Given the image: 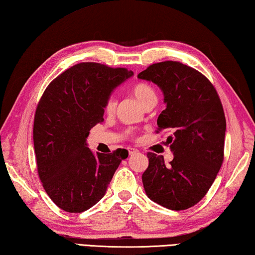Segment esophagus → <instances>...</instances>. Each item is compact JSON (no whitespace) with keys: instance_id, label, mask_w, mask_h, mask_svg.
Wrapping results in <instances>:
<instances>
[{"instance_id":"esophagus-1","label":"esophagus","mask_w":255,"mask_h":255,"mask_svg":"<svg viewBox=\"0 0 255 255\" xmlns=\"http://www.w3.org/2000/svg\"><path fill=\"white\" fill-rule=\"evenodd\" d=\"M128 154H130V155H133V154H135L137 152V150L134 149V148H128Z\"/></svg>"}]
</instances>
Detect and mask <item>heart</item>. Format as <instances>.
Here are the masks:
<instances>
[{
  "label": "heart",
  "mask_w": 255,
  "mask_h": 255,
  "mask_svg": "<svg viewBox=\"0 0 255 255\" xmlns=\"http://www.w3.org/2000/svg\"><path fill=\"white\" fill-rule=\"evenodd\" d=\"M132 93L134 97L139 101L140 104L142 106H144L146 103H149L152 100H157V96H155V92L153 91V88L150 86L148 84H137L132 89ZM116 107V100L113 95H111L109 98H107L106 104H105V111L107 113H113V111Z\"/></svg>",
  "instance_id": "heart-1"
}]
</instances>
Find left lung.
Listing matches in <instances>:
<instances>
[{
  "mask_svg": "<svg viewBox=\"0 0 255 255\" xmlns=\"http://www.w3.org/2000/svg\"><path fill=\"white\" fill-rule=\"evenodd\" d=\"M137 78L158 85L166 110L159 115L157 132L167 139L173 159L166 166L162 155L148 152L149 166L142 175L148 197L172 211H184L203 199L224 160L226 120L213 84L179 61L149 66Z\"/></svg>",
  "mask_w": 255,
  "mask_h": 255,
  "instance_id": "left-lung-1",
  "label": "left lung"
}]
</instances>
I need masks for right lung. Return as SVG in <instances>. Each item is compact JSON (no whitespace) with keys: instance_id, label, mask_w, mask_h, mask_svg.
Returning <instances> with one entry per match:
<instances>
[{"instance_id":"obj_1","label":"right lung","mask_w":255,"mask_h":255,"mask_svg":"<svg viewBox=\"0 0 255 255\" xmlns=\"http://www.w3.org/2000/svg\"><path fill=\"white\" fill-rule=\"evenodd\" d=\"M133 76L97 62L70 67L48 85L35 110L33 144L39 178L49 197L68 213H83L104 197L128 152L94 154L89 130L104 121L107 98Z\"/></svg>"}]
</instances>
